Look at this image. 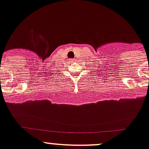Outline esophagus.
I'll use <instances>...</instances> for the list:
<instances>
[{
    "label": "esophagus",
    "mask_w": 149,
    "mask_h": 149,
    "mask_svg": "<svg viewBox=\"0 0 149 149\" xmlns=\"http://www.w3.org/2000/svg\"><path fill=\"white\" fill-rule=\"evenodd\" d=\"M73 61H74L73 60H70V62H73Z\"/></svg>",
    "instance_id": "1"
}]
</instances>
